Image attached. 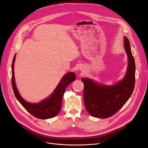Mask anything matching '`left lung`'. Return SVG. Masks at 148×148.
Masks as SVG:
<instances>
[{"label":"left lung","mask_w":148,"mask_h":148,"mask_svg":"<svg viewBox=\"0 0 148 148\" xmlns=\"http://www.w3.org/2000/svg\"><path fill=\"white\" fill-rule=\"evenodd\" d=\"M124 46L128 55V66L122 81L116 85L106 86L90 79H81L84 87V105L91 116L102 119L113 116L127 102L133 92L136 82L135 60L126 37H124Z\"/></svg>","instance_id":"1"}]
</instances>
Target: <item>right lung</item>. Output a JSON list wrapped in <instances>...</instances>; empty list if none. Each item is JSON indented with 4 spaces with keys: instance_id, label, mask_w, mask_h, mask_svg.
Returning <instances> with one entry per match:
<instances>
[{
    "instance_id": "1",
    "label": "right lung",
    "mask_w": 148,
    "mask_h": 148,
    "mask_svg": "<svg viewBox=\"0 0 148 148\" xmlns=\"http://www.w3.org/2000/svg\"><path fill=\"white\" fill-rule=\"evenodd\" d=\"M16 59V55L14 57L12 63V86L15 96L22 105V106L35 117L40 119H47L57 116L62 106V100L64 91L70 83L76 79L75 73L69 72L62 77V79L50 97L38 103L27 102L20 96L16 88L14 73V64Z\"/></svg>"
}]
</instances>
